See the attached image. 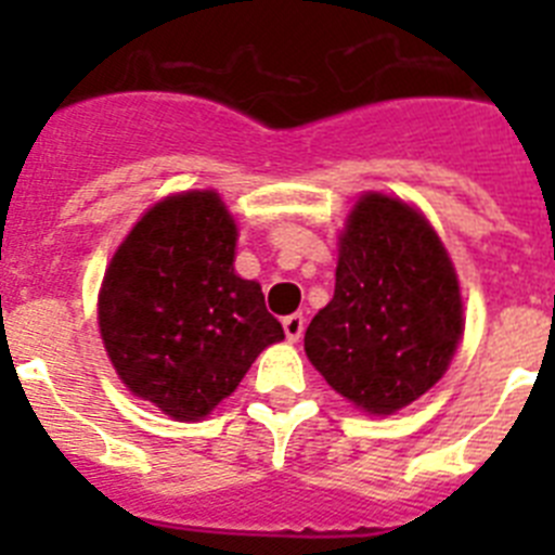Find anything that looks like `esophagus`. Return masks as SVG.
I'll list each match as a JSON object with an SVG mask.
<instances>
[{
  "label": "esophagus",
  "mask_w": 555,
  "mask_h": 555,
  "mask_svg": "<svg viewBox=\"0 0 555 555\" xmlns=\"http://www.w3.org/2000/svg\"><path fill=\"white\" fill-rule=\"evenodd\" d=\"M283 331H286L288 341H300L302 331H306V317L302 313H292L283 320Z\"/></svg>",
  "instance_id": "obj_1"
}]
</instances>
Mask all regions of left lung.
<instances>
[{
  "label": "left lung",
  "mask_w": 555,
  "mask_h": 555,
  "mask_svg": "<svg viewBox=\"0 0 555 555\" xmlns=\"http://www.w3.org/2000/svg\"><path fill=\"white\" fill-rule=\"evenodd\" d=\"M461 333L442 238L409 203L366 191L338 235L336 292L308 325V361L352 405L386 416L448 372Z\"/></svg>",
  "instance_id": "1"
}]
</instances>
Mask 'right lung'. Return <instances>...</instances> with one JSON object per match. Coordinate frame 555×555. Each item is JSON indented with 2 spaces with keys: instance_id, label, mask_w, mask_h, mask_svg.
Masks as SVG:
<instances>
[{
  "instance_id": "obj_1",
  "label": "right lung",
  "mask_w": 555,
  "mask_h": 555,
  "mask_svg": "<svg viewBox=\"0 0 555 555\" xmlns=\"http://www.w3.org/2000/svg\"><path fill=\"white\" fill-rule=\"evenodd\" d=\"M235 230L217 191L152 205L113 253L100 333L121 384L180 423L203 420L281 341L261 283L233 269Z\"/></svg>"
}]
</instances>
